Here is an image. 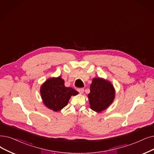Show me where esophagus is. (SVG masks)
Masks as SVG:
<instances>
[{
  "instance_id": "esophagus-1",
  "label": "esophagus",
  "mask_w": 154,
  "mask_h": 154,
  "mask_svg": "<svg viewBox=\"0 0 154 154\" xmlns=\"http://www.w3.org/2000/svg\"><path fill=\"white\" fill-rule=\"evenodd\" d=\"M78 92L81 94H83L84 92V89H78Z\"/></svg>"
}]
</instances>
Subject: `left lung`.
Listing matches in <instances>:
<instances>
[{
  "mask_svg": "<svg viewBox=\"0 0 154 154\" xmlns=\"http://www.w3.org/2000/svg\"><path fill=\"white\" fill-rule=\"evenodd\" d=\"M88 99L90 108L101 112L112 104L115 97V89L111 82L103 78H94L90 85Z\"/></svg>",
  "mask_w": 154,
  "mask_h": 154,
  "instance_id": "left-lung-1",
  "label": "left lung"
}]
</instances>
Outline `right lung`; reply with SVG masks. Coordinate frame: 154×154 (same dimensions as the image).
<instances>
[{
  "instance_id": "1",
  "label": "right lung",
  "mask_w": 154,
  "mask_h": 154,
  "mask_svg": "<svg viewBox=\"0 0 154 154\" xmlns=\"http://www.w3.org/2000/svg\"><path fill=\"white\" fill-rule=\"evenodd\" d=\"M60 76L48 79L40 88L43 104L50 109L58 112L67 105L72 96L79 92L72 88H66Z\"/></svg>"
}]
</instances>
